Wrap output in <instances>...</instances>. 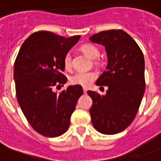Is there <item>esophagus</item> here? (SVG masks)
Listing matches in <instances>:
<instances>
[{"mask_svg": "<svg viewBox=\"0 0 161 161\" xmlns=\"http://www.w3.org/2000/svg\"><path fill=\"white\" fill-rule=\"evenodd\" d=\"M83 91H84V94H86V93H87V89L86 88V87H83Z\"/></svg>", "mask_w": 161, "mask_h": 161, "instance_id": "obj_1", "label": "esophagus"}]
</instances>
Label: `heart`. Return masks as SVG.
<instances>
[{"mask_svg":"<svg viewBox=\"0 0 161 161\" xmlns=\"http://www.w3.org/2000/svg\"><path fill=\"white\" fill-rule=\"evenodd\" d=\"M81 51L87 55V57L90 58L91 59H95L96 58L99 57L100 51L95 45L91 44H87L81 46ZM64 66L66 68H70L72 66V56L71 53H66L64 57ZM96 77V74L93 72H76L74 74L70 80L73 84L81 85L84 87H87L91 84L94 80Z\"/></svg>","mask_w":161,"mask_h":161,"instance_id":"1","label":"heart"}]
</instances>
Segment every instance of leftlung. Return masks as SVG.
Listing matches in <instances>:
<instances>
[{"instance_id": "1", "label": "left lung", "mask_w": 161, "mask_h": 161, "mask_svg": "<svg viewBox=\"0 0 161 161\" xmlns=\"http://www.w3.org/2000/svg\"><path fill=\"white\" fill-rule=\"evenodd\" d=\"M89 40L103 45L108 64L96 80L97 86H107L106 95L88 90L92 98L89 113L95 129L112 135L123 131L137 115L146 89L145 58L133 38L122 30L105 31Z\"/></svg>"}]
</instances>
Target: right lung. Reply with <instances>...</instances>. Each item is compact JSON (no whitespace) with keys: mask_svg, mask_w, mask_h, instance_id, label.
Listing matches in <instances>:
<instances>
[{"mask_svg":"<svg viewBox=\"0 0 161 161\" xmlns=\"http://www.w3.org/2000/svg\"><path fill=\"white\" fill-rule=\"evenodd\" d=\"M50 31L31 34L24 41L14 68L16 97L22 111L32 128L45 137L65 133L70 117L83 94L80 85L69 86L59 94L53 91L65 84L64 57L80 39Z\"/></svg>","mask_w":161,"mask_h":161,"instance_id":"right-lung-1","label":"right lung"}]
</instances>
